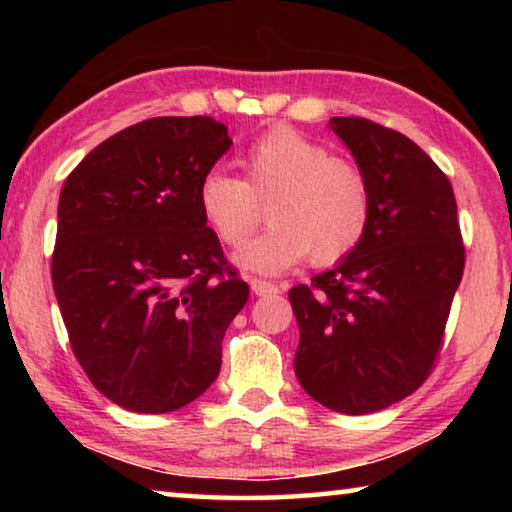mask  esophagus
Wrapping results in <instances>:
<instances>
[{
  "mask_svg": "<svg viewBox=\"0 0 512 512\" xmlns=\"http://www.w3.org/2000/svg\"><path fill=\"white\" fill-rule=\"evenodd\" d=\"M250 289H253L255 296H271V293H277V287L273 282L259 280V277H253V280H250Z\"/></svg>",
  "mask_w": 512,
  "mask_h": 512,
  "instance_id": "obj_1",
  "label": "esophagus"
}]
</instances>
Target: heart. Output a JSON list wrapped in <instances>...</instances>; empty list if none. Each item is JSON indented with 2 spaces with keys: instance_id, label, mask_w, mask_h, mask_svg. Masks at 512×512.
<instances>
[{
  "instance_id": "1",
  "label": "heart",
  "mask_w": 512,
  "mask_h": 512,
  "mask_svg": "<svg viewBox=\"0 0 512 512\" xmlns=\"http://www.w3.org/2000/svg\"><path fill=\"white\" fill-rule=\"evenodd\" d=\"M246 180L221 169L207 171L196 201L205 223L228 248H241L262 221L268 228L237 255L257 273H282L311 259L316 266L341 262L366 237L372 192L357 164L329 155L323 144L277 126L241 155Z\"/></svg>"
}]
</instances>
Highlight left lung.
Wrapping results in <instances>:
<instances>
[{"instance_id":"obj_1","label":"left lung","mask_w":512,"mask_h":512,"mask_svg":"<svg viewBox=\"0 0 512 512\" xmlns=\"http://www.w3.org/2000/svg\"><path fill=\"white\" fill-rule=\"evenodd\" d=\"M332 131L366 173V237L332 271L298 284L296 377L327 409L363 415L418 391L443 345L465 248L452 183L409 137L363 117Z\"/></svg>"}]
</instances>
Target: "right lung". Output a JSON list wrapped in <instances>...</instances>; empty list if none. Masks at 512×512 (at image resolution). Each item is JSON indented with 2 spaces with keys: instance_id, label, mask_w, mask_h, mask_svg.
Segmentation results:
<instances>
[{
  "instance_id": "right-lung-1",
  "label": "right lung",
  "mask_w": 512,
  "mask_h": 512,
  "mask_svg": "<svg viewBox=\"0 0 512 512\" xmlns=\"http://www.w3.org/2000/svg\"><path fill=\"white\" fill-rule=\"evenodd\" d=\"M230 144L212 117H153L101 142L60 192L56 300L74 357L121 409H183L219 375L250 291L196 192Z\"/></svg>"
}]
</instances>
